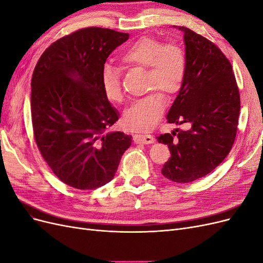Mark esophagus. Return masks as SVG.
Masks as SVG:
<instances>
[{"instance_id": "esophagus-1", "label": "esophagus", "mask_w": 263, "mask_h": 263, "mask_svg": "<svg viewBox=\"0 0 263 263\" xmlns=\"http://www.w3.org/2000/svg\"><path fill=\"white\" fill-rule=\"evenodd\" d=\"M133 140L136 142V144H145V145H150L155 142V138L151 135H146V134H135L133 136Z\"/></svg>"}]
</instances>
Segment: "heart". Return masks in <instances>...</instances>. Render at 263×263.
<instances>
[{
	"mask_svg": "<svg viewBox=\"0 0 263 263\" xmlns=\"http://www.w3.org/2000/svg\"><path fill=\"white\" fill-rule=\"evenodd\" d=\"M127 67L147 69L146 89L163 93L166 98L177 95L185 81L186 55L176 43L163 44L159 39L144 36L132 43L121 55ZM101 85L105 98L113 103L123 100L122 76L119 69L112 65L103 66ZM165 109L163 95L153 92L135 101L125 110L124 125L133 130H147L157 124Z\"/></svg>",
	"mask_w": 263,
	"mask_h": 263,
	"instance_id": "obj_1",
	"label": "heart"
}]
</instances>
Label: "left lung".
Masks as SVG:
<instances>
[{"instance_id":"8db88e82","label":"left lung","mask_w":263,"mask_h":263,"mask_svg":"<svg viewBox=\"0 0 263 263\" xmlns=\"http://www.w3.org/2000/svg\"><path fill=\"white\" fill-rule=\"evenodd\" d=\"M177 28L184 36L186 76L166 119L177 125L186 123L190 128L161 134L157 139L171 154L161 173L173 182L189 183L212 172L229 154L240 97L233 67L218 47L186 27Z\"/></svg>"}]
</instances>
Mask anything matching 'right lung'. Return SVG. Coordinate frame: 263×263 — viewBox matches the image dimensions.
Wrapping results in <instances>:
<instances>
[{
    "label": "right lung",
    "mask_w": 263,
    "mask_h": 263,
    "mask_svg": "<svg viewBox=\"0 0 263 263\" xmlns=\"http://www.w3.org/2000/svg\"><path fill=\"white\" fill-rule=\"evenodd\" d=\"M127 33L87 27L52 43L31 78V121L37 147L55 177L79 190L115 176L132 136L106 132L118 112L105 98L101 70Z\"/></svg>",
    "instance_id": "add662e5"
}]
</instances>
